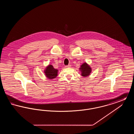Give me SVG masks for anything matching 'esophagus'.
Instances as JSON below:
<instances>
[{
  "label": "esophagus",
  "mask_w": 134,
  "mask_h": 134,
  "mask_svg": "<svg viewBox=\"0 0 134 134\" xmlns=\"http://www.w3.org/2000/svg\"><path fill=\"white\" fill-rule=\"evenodd\" d=\"M70 66H71V65H68L66 66H65V67H66V68H70Z\"/></svg>",
  "instance_id": "esophagus-1"
}]
</instances>
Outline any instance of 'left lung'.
<instances>
[{
    "instance_id": "obj_1",
    "label": "left lung",
    "mask_w": 134,
    "mask_h": 134,
    "mask_svg": "<svg viewBox=\"0 0 134 134\" xmlns=\"http://www.w3.org/2000/svg\"><path fill=\"white\" fill-rule=\"evenodd\" d=\"M80 69L81 72V75L83 77L88 76L91 72V68L86 63H83L81 66Z\"/></svg>"
}]
</instances>
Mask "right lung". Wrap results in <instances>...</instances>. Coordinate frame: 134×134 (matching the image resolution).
Wrapping results in <instances>:
<instances>
[{"label":"right lung","instance_id":"right-lung-1","mask_svg":"<svg viewBox=\"0 0 134 134\" xmlns=\"http://www.w3.org/2000/svg\"><path fill=\"white\" fill-rule=\"evenodd\" d=\"M58 70L55 69L52 65H49L45 71L46 76L49 79H53L57 76Z\"/></svg>","mask_w":134,"mask_h":134}]
</instances>
